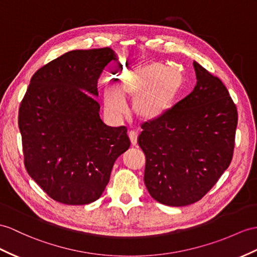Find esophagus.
<instances>
[{
	"label": "esophagus",
	"instance_id": "esophagus-1",
	"mask_svg": "<svg viewBox=\"0 0 257 257\" xmlns=\"http://www.w3.org/2000/svg\"><path fill=\"white\" fill-rule=\"evenodd\" d=\"M128 136H130V140H131V143H132V145L136 146V144H137V133L134 132V131H131V132L128 133Z\"/></svg>",
	"mask_w": 257,
	"mask_h": 257
}]
</instances>
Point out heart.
<instances>
[{"label": "heart", "mask_w": 257, "mask_h": 257, "mask_svg": "<svg viewBox=\"0 0 257 257\" xmlns=\"http://www.w3.org/2000/svg\"><path fill=\"white\" fill-rule=\"evenodd\" d=\"M181 84V74L160 62L135 66L118 75L115 89L105 87L104 109L110 116L118 117L126 111L124 99H133V112L141 121H157L173 107Z\"/></svg>", "instance_id": "1"}]
</instances>
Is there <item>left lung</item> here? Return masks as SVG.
I'll return each mask as SVG.
<instances>
[{
	"mask_svg": "<svg viewBox=\"0 0 257 257\" xmlns=\"http://www.w3.org/2000/svg\"><path fill=\"white\" fill-rule=\"evenodd\" d=\"M196 86L172 109L142 125L144 182L156 201L180 207L199 201L232 160L236 107L218 77L193 62Z\"/></svg>",
	"mask_w": 257,
	"mask_h": 257,
	"instance_id": "8db88e82",
	"label": "left lung"
}]
</instances>
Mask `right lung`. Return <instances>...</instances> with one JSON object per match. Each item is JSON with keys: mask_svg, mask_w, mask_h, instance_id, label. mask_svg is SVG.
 <instances>
[{"mask_svg": "<svg viewBox=\"0 0 257 257\" xmlns=\"http://www.w3.org/2000/svg\"><path fill=\"white\" fill-rule=\"evenodd\" d=\"M111 61L117 60L110 48L66 52L34 74L21 103L25 167L59 203L97 201L131 145L126 127L102 122L95 99L98 78Z\"/></svg>", "mask_w": 257, "mask_h": 257, "instance_id": "obj_1", "label": "right lung"}]
</instances>
